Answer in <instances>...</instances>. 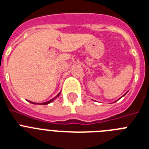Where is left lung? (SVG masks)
Segmentation results:
<instances>
[{
	"label": "left lung",
	"instance_id": "1",
	"mask_svg": "<svg viewBox=\"0 0 149 149\" xmlns=\"http://www.w3.org/2000/svg\"><path fill=\"white\" fill-rule=\"evenodd\" d=\"M125 94H126V93H125ZM125 95H123V96H125Z\"/></svg>",
	"mask_w": 149,
	"mask_h": 149
}]
</instances>
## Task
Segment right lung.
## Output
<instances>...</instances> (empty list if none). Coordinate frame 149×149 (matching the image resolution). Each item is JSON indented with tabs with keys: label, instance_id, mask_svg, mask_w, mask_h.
Segmentation results:
<instances>
[{
	"label": "right lung",
	"instance_id": "1",
	"mask_svg": "<svg viewBox=\"0 0 149 149\" xmlns=\"http://www.w3.org/2000/svg\"><path fill=\"white\" fill-rule=\"evenodd\" d=\"M60 93H59V94L57 95H56V97H55V98H52V99H51V100H50V101H46V102H44V103H42V104L45 105V104H50V103H51V102H52V101H54V100L56 98V97H59V96H60ZM29 101V102H30V103L34 104L33 102H32V101Z\"/></svg>",
	"mask_w": 149,
	"mask_h": 149
}]
</instances>
